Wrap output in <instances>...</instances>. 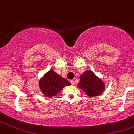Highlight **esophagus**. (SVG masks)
I'll return each mask as SVG.
<instances>
[{"mask_svg":"<svg viewBox=\"0 0 134 134\" xmlns=\"http://www.w3.org/2000/svg\"><path fill=\"white\" fill-rule=\"evenodd\" d=\"M70 82H71V85H75V82H74V80H70Z\"/></svg>","mask_w":134,"mask_h":134,"instance_id":"esophagus-1","label":"esophagus"}]
</instances>
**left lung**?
<instances>
[{"instance_id": "obj_1", "label": "left lung", "mask_w": 134, "mask_h": 134, "mask_svg": "<svg viewBox=\"0 0 134 134\" xmlns=\"http://www.w3.org/2000/svg\"><path fill=\"white\" fill-rule=\"evenodd\" d=\"M77 87L83 90L88 97H95L103 92L105 89V83L92 71L87 70L81 75Z\"/></svg>"}]
</instances>
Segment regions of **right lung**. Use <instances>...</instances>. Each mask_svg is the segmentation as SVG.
Wrapping results in <instances>:
<instances>
[{"label":"right lung","instance_id":"1","mask_svg":"<svg viewBox=\"0 0 134 134\" xmlns=\"http://www.w3.org/2000/svg\"><path fill=\"white\" fill-rule=\"evenodd\" d=\"M38 85L40 91L43 95L51 98L56 96L63 87L71 85V83L55 73L53 70H51L40 78Z\"/></svg>","mask_w":134,"mask_h":134}]
</instances>
